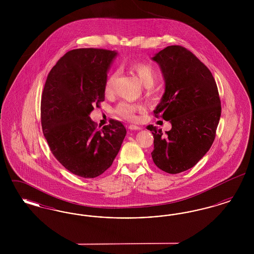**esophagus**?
<instances>
[{"label": "esophagus", "instance_id": "esophagus-1", "mask_svg": "<svg viewBox=\"0 0 254 254\" xmlns=\"http://www.w3.org/2000/svg\"><path fill=\"white\" fill-rule=\"evenodd\" d=\"M128 128H129L130 130H140V129H141V127H140L135 126V125H130V126L128 127Z\"/></svg>", "mask_w": 254, "mask_h": 254}]
</instances>
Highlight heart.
<instances>
[{"label":"heart","instance_id":"1","mask_svg":"<svg viewBox=\"0 0 254 254\" xmlns=\"http://www.w3.org/2000/svg\"><path fill=\"white\" fill-rule=\"evenodd\" d=\"M132 69L140 81L144 84L145 87H151L156 79V72L154 68L148 64H135L132 65ZM118 76V71H113L110 73L105 84V92L107 94H110L113 91V86L115 80ZM142 109V107L138 104H133L128 102H121L117 108L116 113L119 114L122 117L133 120L135 118V113Z\"/></svg>","mask_w":254,"mask_h":254}]
</instances>
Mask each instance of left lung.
Instances as JSON below:
<instances>
[{"label": "left lung", "instance_id": "obj_1", "mask_svg": "<svg viewBox=\"0 0 254 254\" xmlns=\"http://www.w3.org/2000/svg\"><path fill=\"white\" fill-rule=\"evenodd\" d=\"M151 60L165 81V92L154 114L171 124L162 132L148 126L154 137L151 157L170 174L191 169L212 145L221 116L217 85L209 69L190 50L169 46Z\"/></svg>", "mask_w": 254, "mask_h": 254}]
</instances>
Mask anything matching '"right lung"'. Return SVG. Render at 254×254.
<instances>
[{"label":"right lung","mask_w":254,"mask_h":254,"mask_svg":"<svg viewBox=\"0 0 254 254\" xmlns=\"http://www.w3.org/2000/svg\"><path fill=\"white\" fill-rule=\"evenodd\" d=\"M115 50L73 49L52 67L41 102L43 132L52 154L71 173L95 178L112 165L127 130L111 120L97 129L89 117L105 100Z\"/></svg>","instance_id":"obj_1"}]
</instances>
